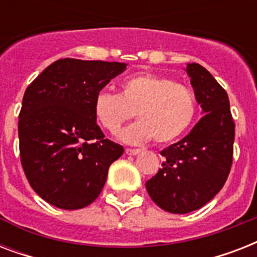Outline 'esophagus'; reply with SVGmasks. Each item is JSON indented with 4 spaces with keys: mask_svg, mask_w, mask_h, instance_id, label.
Returning <instances> with one entry per match:
<instances>
[{
    "mask_svg": "<svg viewBox=\"0 0 257 257\" xmlns=\"http://www.w3.org/2000/svg\"><path fill=\"white\" fill-rule=\"evenodd\" d=\"M141 149H125V153H126V155H131V156H136V155H139Z\"/></svg>",
    "mask_w": 257,
    "mask_h": 257,
    "instance_id": "1",
    "label": "esophagus"
}]
</instances>
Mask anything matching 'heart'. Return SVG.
<instances>
[{
  "instance_id": "1",
  "label": "heart",
  "mask_w": 257,
  "mask_h": 257,
  "mask_svg": "<svg viewBox=\"0 0 257 257\" xmlns=\"http://www.w3.org/2000/svg\"><path fill=\"white\" fill-rule=\"evenodd\" d=\"M98 124L117 133L121 125L135 116L139 122L125 128L120 139L128 144H144L155 139L167 144L181 136L197 112L193 90L172 78L140 73L121 82L120 94L101 90L93 101Z\"/></svg>"
}]
</instances>
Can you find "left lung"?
I'll use <instances>...</instances> for the list:
<instances>
[{"label": "left lung", "instance_id": "left-lung-1", "mask_svg": "<svg viewBox=\"0 0 257 257\" xmlns=\"http://www.w3.org/2000/svg\"><path fill=\"white\" fill-rule=\"evenodd\" d=\"M185 70L204 116L183 140L161 151L163 168L145 183L161 209L180 215L199 209L219 193L231 171L235 140L227 92L204 66L192 62Z\"/></svg>", "mask_w": 257, "mask_h": 257}]
</instances>
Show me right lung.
Returning <instances> with one entry per match:
<instances>
[{
    "mask_svg": "<svg viewBox=\"0 0 257 257\" xmlns=\"http://www.w3.org/2000/svg\"><path fill=\"white\" fill-rule=\"evenodd\" d=\"M125 68L124 62L62 58L26 88L18 118L21 164L30 187L54 207L92 204L110 164L124 153L105 139L93 101Z\"/></svg>",
    "mask_w": 257,
    "mask_h": 257,
    "instance_id": "obj_1",
    "label": "right lung"
}]
</instances>
